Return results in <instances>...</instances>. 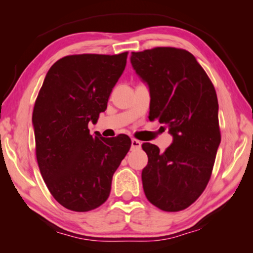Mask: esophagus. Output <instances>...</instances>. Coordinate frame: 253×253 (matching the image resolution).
<instances>
[{
	"mask_svg": "<svg viewBox=\"0 0 253 253\" xmlns=\"http://www.w3.org/2000/svg\"><path fill=\"white\" fill-rule=\"evenodd\" d=\"M141 146V141L136 139V138H132L131 139V147L133 148V150H137V148H140Z\"/></svg>",
	"mask_w": 253,
	"mask_h": 253,
	"instance_id": "1",
	"label": "esophagus"
}]
</instances>
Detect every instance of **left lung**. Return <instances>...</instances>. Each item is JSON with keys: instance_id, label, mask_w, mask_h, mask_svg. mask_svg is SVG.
<instances>
[{"instance_id": "obj_1", "label": "left lung", "mask_w": 253, "mask_h": 253, "mask_svg": "<svg viewBox=\"0 0 253 253\" xmlns=\"http://www.w3.org/2000/svg\"><path fill=\"white\" fill-rule=\"evenodd\" d=\"M131 63L150 87L148 119L167 126L174 138L165 152L143 144L145 196L158 209L178 212L199 198L212 175L221 141L215 88L195 56L181 48L133 51Z\"/></svg>"}]
</instances>
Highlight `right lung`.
Wrapping results in <instances>:
<instances>
[{"label":"right lung","mask_w":253,"mask_h":253,"mask_svg":"<svg viewBox=\"0 0 253 253\" xmlns=\"http://www.w3.org/2000/svg\"><path fill=\"white\" fill-rule=\"evenodd\" d=\"M116 55H68L51 65L33 108L36 155L55 200L88 212L108 199L114 172L131 147L126 134L89 133L126 64Z\"/></svg>","instance_id":"obj_1"}]
</instances>
